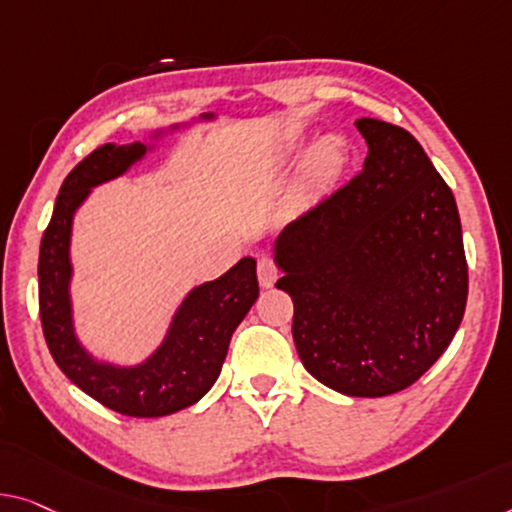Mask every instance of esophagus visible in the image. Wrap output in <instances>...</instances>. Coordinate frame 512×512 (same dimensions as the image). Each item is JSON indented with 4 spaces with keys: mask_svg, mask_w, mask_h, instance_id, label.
<instances>
[{
    "mask_svg": "<svg viewBox=\"0 0 512 512\" xmlns=\"http://www.w3.org/2000/svg\"><path fill=\"white\" fill-rule=\"evenodd\" d=\"M278 276H280V269H278V264L273 262V257L262 255V257L257 259V280H259V285H262V287H273V282L278 280Z\"/></svg>",
    "mask_w": 512,
    "mask_h": 512,
    "instance_id": "34e87169",
    "label": "esophagus"
}]
</instances>
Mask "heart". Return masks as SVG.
<instances>
[{
    "instance_id": "1",
    "label": "heart",
    "mask_w": 512,
    "mask_h": 512,
    "mask_svg": "<svg viewBox=\"0 0 512 512\" xmlns=\"http://www.w3.org/2000/svg\"><path fill=\"white\" fill-rule=\"evenodd\" d=\"M345 149L335 137L317 142L303 163V183L308 188H326L345 170Z\"/></svg>"
}]
</instances>
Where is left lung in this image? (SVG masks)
<instances>
[{
    "label": "left lung",
    "instance_id": "1",
    "mask_svg": "<svg viewBox=\"0 0 512 512\" xmlns=\"http://www.w3.org/2000/svg\"><path fill=\"white\" fill-rule=\"evenodd\" d=\"M363 170L280 234L305 370L345 395L409 388L446 352L469 269L453 190L409 131L358 119Z\"/></svg>",
    "mask_w": 512,
    "mask_h": 512
}]
</instances>
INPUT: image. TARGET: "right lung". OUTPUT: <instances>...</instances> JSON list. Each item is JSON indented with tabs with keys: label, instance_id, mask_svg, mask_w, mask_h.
<instances>
[{
	"label": "right lung",
	"instance_id": "1",
	"mask_svg": "<svg viewBox=\"0 0 512 512\" xmlns=\"http://www.w3.org/2000/svg\"><path fill=\"white\" fill-rule=\"evenodd\" d=\"M144 154V144H103L61 183L38 255V312L45 342L59 370L103 407L133 418H156L195 404L218 379L232 333L259 296L255 259H241L225 276L197 287L183 301L165 345L135 370L94 363L71 329L68 236L73 211L89 188L117 177Z\"/></svg>",
	"mask_w": 512,
	"mask_h": 512
}]
</instances>
